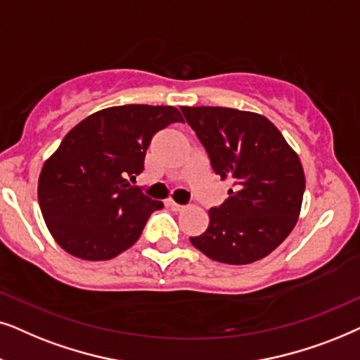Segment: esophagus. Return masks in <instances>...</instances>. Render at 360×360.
Here are the masks:
<instances>
[{"label":"esophagus","mask_w":360,"mask_h":360,"mask_svg":"<svg viewBox=\"0 0 360 360\" xmlns=\"http://www.w3.org/2000/svg\"><path fill=\"white\" fill-rule=\"evenodd\" d=\"M167 205H169L171 210H174V212H183V210L186 209V205L177 204V202H174V200H169V202H167Z\"/></svg>","instance_id":"esophagus-1"}]
</instances>
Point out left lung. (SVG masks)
<instances>
[{"label":"left lung","instance_id":"obj_1","mask_svg":"<svg viewBox=\"0 0 360 360\" xmlns=\"http://www.w3.org/2000/svg\"><path fill=\"white\" fill-rule=\"evenodd\" d=\"M229 198L209 210L191 243L210 260L248 265L275 250L298 222L304 194L300 156L266 117L225 107H181Z\"/></svg>","mask_w":360,"mask_h":360}]
</instances>
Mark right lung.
I'll return each instance as SVG.
<instances>
[{"label": "right lung", "mask_w": 360, "mask_h": 360, "mask_svg": "<svg viewBox=\"0 0 360 360\" xmlns=\"http://www.w3.org/2000/svg\"><path fill=\"white\" fill-rule=\"evenodd\" d=\"M183 122L174 107L122 105L89 115L67 133L42 166L37 199L54 240L89 262L115 258L140 238L162 207L128 177L145 169L151 138Z\"/></svg>", "instance_id": "obj_1"}]
</instances>
